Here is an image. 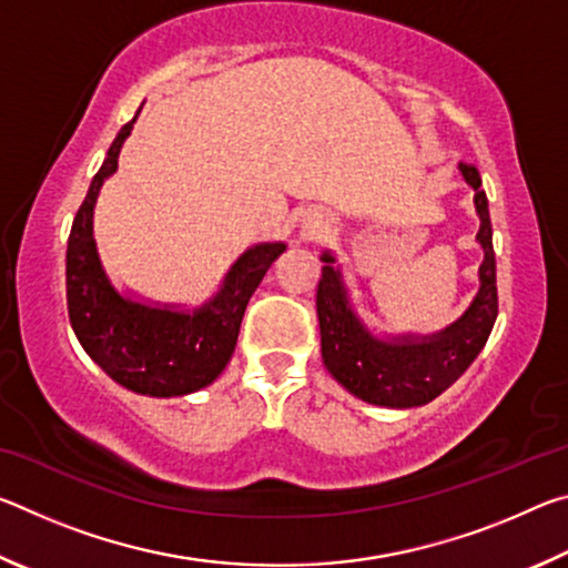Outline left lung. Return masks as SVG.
Here are the masks:
<instances>
[{
  "label": "left lung",
  "mask_w": 568,
  "mask_h": 568,
  "mask_svg": "<svg viewBox=\"0 0 568 568\" xmlns=\"http://www.w3.org/2000/svg\"><path fill=\"white\" fill-rule=\"evenodd\" d=\"M460 175L474 187V205L480 217L476 240L484 247L478 267V295L468 311L446 331L426 338L406 335L400 343H388L373 335L353 313L341 271L331 265L333 255L323 253V277L318 283V323L323 363L331 376L365 403L388 408H410L440 396L460 378L484 348L498 315L494 230L488 217V200L480 190V175L474 165L460 162Z\"/></svg>",
  "instance_id": "1"
}]
</instances>
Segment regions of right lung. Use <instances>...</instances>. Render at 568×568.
<instances>
[{"mask_svg": "<svg viewBox=\"0 0 568 568\" xmlns=\"http://www.w3.org/2000/svg\"><path fill=\"white\" fill-rule=\"evenodd\" d=\"M138 114L118 132L74 215L67 240V313L84 353L114 383L142 396L172 398L210 386L225 371L250 295L285 245L261 243L245 250L217 295L195 313L134 303L114 291L94 245L92 215Z\"/></svg>", "mask_w": 568, "mask_h": 568, "instance_id": "obj_1", "label": "right lung"}]
</instances>
